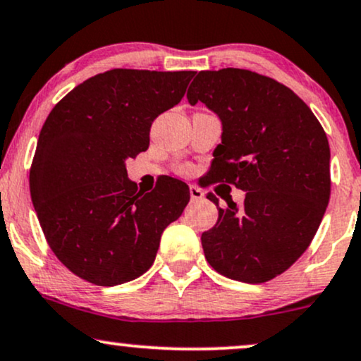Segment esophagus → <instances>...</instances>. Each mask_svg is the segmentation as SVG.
<instances>
[{
  "instance_id": "obj_1",
  "label": "esophagus",
  "mask_w": 361,
  "mask_h": 361,
  "mask_svg": "<svg viewBox=\"0 0 361 361\" xmlns=\"http://www.w3.org/2000/svg\"><path fill=\"white\" fill-rule=\"evenodd\" d=\"M203 195L205 193H203L197 185H190V197H192V200H202Z\"/></svg>"
}]
</instances>
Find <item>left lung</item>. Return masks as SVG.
Instances as JSON below:
<instances>
[{
	"label": "left lung",
	"mask_w": 361,
	"mask_h": 361,
	"mask_svg": "<svg viewBox=\"0 0 361 361\" xmlns=\"http://www.w3.org/2000/svg\"><path fill=\"white\" fill-rule=\"evenodd\" d=\"M188 102H203L222 123L210 180L244 190L207 198L219 208L215 227L202 233L216 272L247 284L274 279L311 244L329 202L328 137L310 107L289 87L242 68L202 71Z\"/></svg>",
	"instance_id": "1"
}]
</instances>
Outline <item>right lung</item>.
Instances as JSON below:
<instances>
[{"mask_svg":"<svg viewBox=\"0 0 361 361\" xmlns=\"http://www.w3.org/2000/svg\"><path fill=\"white\" fill-rule=\"evenodd\" d=\"M193 75L114 68L77 85L47 117L30 193L50 249L75 276L109 288L153 266L190 188L166 176L142 195L126 161L147 149L153 121L183 99Z\"/></svg>","mask_w":361,"mask_h":361,"instance_id":"obj_1","label":"right lung"}]
</instances>
